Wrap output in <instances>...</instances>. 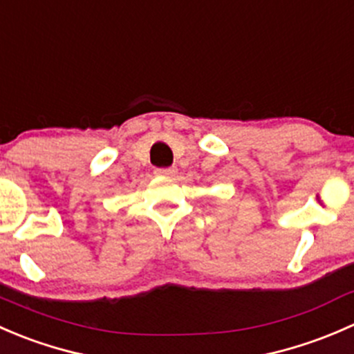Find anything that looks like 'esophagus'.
Here are the masks:
<instances>
[{
	"instance_id": "1",
	"label": "esophagus",
	"mask_w": 354,
	"mask_h": 354,
	"mask_svg": "<svg viewBox=\"0 0 354 354\" xmlns=\"http://www.w3.org/2000/svg\"><path fill=\"white\" fill-rule=\"evenodd\" d=\"M157 176H174L178 173L176 167H157L154 171Z\"/></svg>"
}]
</instances>
